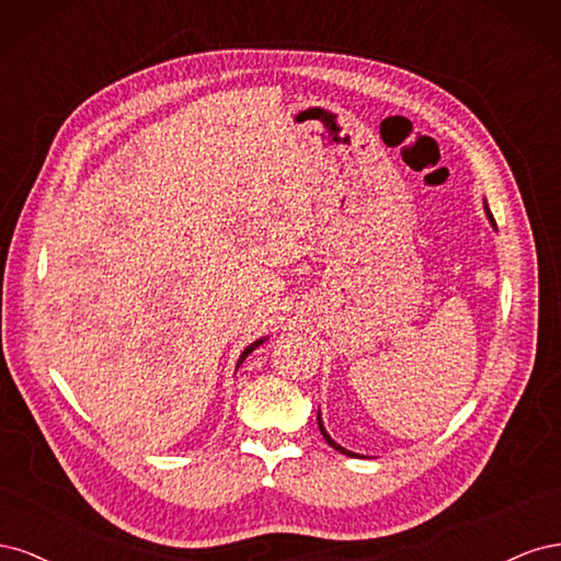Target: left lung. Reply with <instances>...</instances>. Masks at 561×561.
<instances>
[{
    "label": "left lung",
    "mask_w": 561,
    "mask_h": 561,
    "mask_svg": "<svg viewBox=\"0 0 561 561\" xmlns=\"http://www.w3.org/2000/svg\"><path fill=\"white\" fill-rule=\"evenodd\" d=\"M486 215H489V219H491V225H494V227H496V222H494V215H491V213H489V208H486ZM318 428H320L322 437H325V439H328V445H330V447H334L336 451H342V454H346V456H355L353 451H346L344 447H339V445L334 443V439H332V437L328 435V431H325V428H322V421H320V414H318Z\"/></svg>",
    "instance_id": "left-lung-1"
}]
</instances>
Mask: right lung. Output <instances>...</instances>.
Instances as JSON below:
<instances>
[{"label": "right lung", "mask_w": 561, "mask_h": 561, "mask_svg": "<svg viewBox=\"0 0 561 561\" xmlns=\"http://www.w3.org/2000/svg\"><path fill=\"white\" fill-rule=\"evenodd\" d=\"M260 344H262V339H260V342H254V344H250V346H248V348H245V351L241 353V358H239V365H243V360H245V358H248V355H250V353H252L254 348H257Z\"/></svg>", "instance_id": "right-lung-1"}]
</instances>
